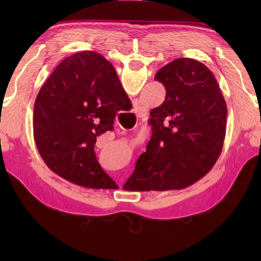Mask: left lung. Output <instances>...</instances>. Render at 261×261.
<instances>
[{
	"mask_svg": "<svg viewBox=\"0 0 261 261\" xmlns=\"http://www.w3.org/2000/svg\"><path fill=\"white\" fill-rule=\"evenodd\" d=\"M154 79L165 86L166 99L149 113L151 140L129 182L140 191L184 189L204 177L219 159L227 103L214 74L197 60H174Z\"/></svg>",
	"mask_w": 261,
	"mask_h": 261,
	"instance_id": "left-lung-1",
	"label": "left lung"
}]
</instances>
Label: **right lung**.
Segmentation results:
<instances>
[{"label": "right lung", "instance_id": "right-lung-1", "mask_svg": "<svg viewBox=\"0 0 261 261\" xmlns=\"http://www.w3.org/2000/svg\"><path fill=\"white\" fill-rule=\"evenodd\" d=\"M109 61L85 50L67 57L35 99L33 135L42 160L56 174L91 189H112L96 160V137L113 130L117 112L130 105Z\"/></svg>", "mask_w": 261, "mask_h": 261}]
</instances>
